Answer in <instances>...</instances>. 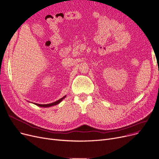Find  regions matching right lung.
Listing matches in <instances>:
<instances>
[{"mask_svg": "<svg viewBox=\"0 0 159 159\" xmlns=\"http://www.w3.org/2000/svg\"><path fill=\"white\" fill-rule=\"evenodd\" d=\"M65 98V96L63 97L62 98L60 99L59 100L55 101L54 102H52V103H50V104H47V105H40V104H37V103H35L36 105L39 106V107H52V106H54V105H57L58 104H59L60 102Z\"/></svg>", "mask_w": 159, "mask_h": 159, "instance_id": "right-lung-1", "label": "right lung"}]
</instances>
